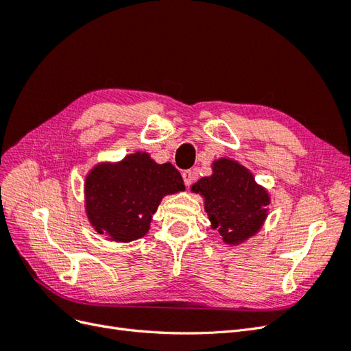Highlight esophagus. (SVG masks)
Here are the masks:
<instances>
[{
  "mask_svg": "<svg viewBox=\"0 0 351 351\" xmlns=\"http://www.w3.org/2000/svg\"><path fill=\"white\" fill-rule=\"evenodd\" d=\"M195 178H196V174H195V171H192V169H187V171L183 173V180H184V184L187 187L193 183Z\"/></svg>",
  "mask_w": 351,
  "mask_h": 351,
  "instance_id": "34e87169",
  "label": "esophagus"
}]
</instances>
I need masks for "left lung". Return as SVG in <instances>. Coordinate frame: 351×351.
I'll list each match as a JSON object with an SVG mask.
<instances>
[{
  "mask_svg": "<svg viewBox=\"0 0 351 351\" xmlns=\"http://www.w3.org/2000/svg\"><path fill=\"white\" fill-rule=\"evenodd\" d=\"M190 190L204 197L210 228L218 230L222 241L230 246L259 232L269 214L268 190L236 159H215L212 174L197 180Z\"/></svg>",
  "mask_w": 351,
  "mask_h": 351,
  "instance_id": "left-lung-1",
  "label": "left lung"
}]
</instances>
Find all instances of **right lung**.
<instances>
[{
    "instance_id": "right-lung-1",
    "label": "right lung",
    "mask_w": 351,
    "mask_h": 351,
    "mask_svg": "<svg viewBox=\"0 0 351 351\" xmlns=\"http://www.w3.org/2000/svg\"><path fill=\"white\" fill-rule=\"evenodd\" d=\"M184 190L171 164H156L147 152H134L90 169L84 180V210L95 231L129 243L149 231L162 197Z\"/></svg>"
}]
</instances>
